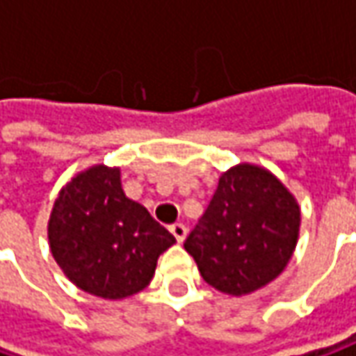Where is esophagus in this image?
Returning a JSON list of instances; mask_svg holds the SVG:
<instances>
[{
	"instance_id": "obj_1",
	"label": "esophagus",
	"mask_w": 356,
	"mask_h": 356,
	"mask_svg": "<svg viewBox=\"0 0 356 356\" xmlns=\"http://www.w3.org/2000/svg\"><path fill=\"white\" fill-rule=\"evenodd\" d=\"M169 231L173 233V237L179 241V243H183V239L187 237V227L183 223H175L169 227Z\"/></svg>"
}]
</instances>
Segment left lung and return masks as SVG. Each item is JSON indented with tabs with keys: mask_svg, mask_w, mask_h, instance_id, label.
Instances as JSON below:
<instances>
[{
	"mask_svg": "<svg viewBox=\"0 0 356 356\" xmlns=\"http://www.w3.org/2000/svg\"><path fill=\"white\" fill-rule=\"evenodd\" d=\"M301 209L270 171L241 163L219 177L205 215L185 241L205 283L249 295L277 279L299 239Z\"/></svg>",
	"mask_w": 356,
	"mask_h": 356,
	"instance_id": "obj_1",
	"label": "left lung"
}]
</instances>
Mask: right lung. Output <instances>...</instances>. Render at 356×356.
<instances>
[{
	"label": "right lung",
	"instance_id": "add662e5",
	"mask_svg": "<svg viewBox=\"0 0 356 356\" xmlns=\"http://www.w3.org/2000/svg\"><path fill=\"white\" fill-rule=\"evenodd\" d=\"M51 255L73 285L125 299L151 283L175 237L125 197L119 167L93 165L59 191L47 225Z\"/></svg>",
	"mask_w": 356,
	"mask_h": 356
}]
</instances>
